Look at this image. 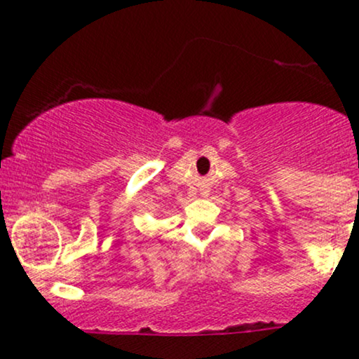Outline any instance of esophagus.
<instances>
[{"instance_id":"1","label":"esophagus","mask_w":359,"mask_h":359,"mask_svg":"<svg viewBox=\"0 0 359 359\" xmlns=\"http://www.w3.org/2000/svg\"><path fill=\"white\" fill-rule=\"evenodd\" d=\"M204 196H208V191H205V192H204Z\"/></svg>"}]
</instances>
